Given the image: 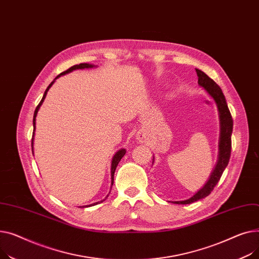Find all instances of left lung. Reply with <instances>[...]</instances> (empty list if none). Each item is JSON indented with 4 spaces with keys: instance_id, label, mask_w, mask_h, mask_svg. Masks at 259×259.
<instances>
[{
    "instance_id": "left-lung-1",
    "label": "left lung",
    "mask_w": 259,
    "mask_h": 259,
    "mask_svg": "<svg viewBox=\"0 0 259 259\" xmlns=\"http://www.w3.org/2000/svg\"><path fill=\"white\" fill-rule=\"evenodd\" d=\"M197 74V83L201 87H203L207 93L214 99L219 113H220V124H221V134H220V153H219V160L217 163V166L214 170L212 171L209 180L207 183L204 185L202 189L197 191L190 199L185 201H179V202H172L174 204H191L193 202H196L199 200L204 199V197L208 196L211 191L214 189L217 184L227 167L228 163H229L230 156H231V135L233 130V119L230 114L229 109H228V105L226 102V98L223 94L222 89L217 84V82L211 79L208 75H206L203 71L195 69ZM154 160V159H153Z\"/></svg>"
}]
</instances>
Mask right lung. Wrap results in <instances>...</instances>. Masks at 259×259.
<instances>
[{"label":"right lung","instance_id":"add662e5","mask_svg":"<svg viewBox=\"0 0 259 259\" xmlns=\"http://www.w3.org/2000/svg\"><path fill=\"white\" fill-rule=\"evenodd\" d=\"M93 67H95L94 65H90V64H79V65H75V66H73V67H71V68H69L67 71H65V72H63V73H60L56 78H58L60 75H64V74H67V73H69V72H72L73 70H76V69H87V68H93ZM55 78V79H56ZM53 82L54 81H52L50 84H49V87L47 88V90L45 91V93H44V96H42V98H41V100H40V102L38 103V105L36 106V109H35V111H34V116H33V130L35 131V117H36V115H37V112H38V110H39V106L41 105V103H42V101H44V99H45V97H46V95H47V92H48V90L51 88V85L53 84ZM33 136H34V133H33ZM32 146H33V138H32ZM125 153H126V150L124 149V148H121V149H119L117 153L115 154V156L113 157V160H112V167H111V175H112V185H113V183H114V174H115V170H116V167H117V165H118V163L120 162V160L122 159V157L125 155ZM101 202H103V201H101ZM96 204H98V203H94V204H92L93 206L94 205H96ZM92 205H88V206H82V208L83 207H90V206H92ZM81 208V207H80Z\"/></svg>","mask_w":259,"mask_h":259}]
</instances>
